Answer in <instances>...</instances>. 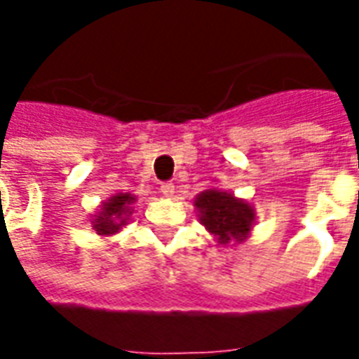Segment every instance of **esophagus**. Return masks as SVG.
I'll return each mask as SVG.
<instances>
[{"instance_id":"esophagus-1","label":"esophagus","mask_w":359,"mask_h":359,"mask_svg":"<svg viewBox=\"0 0 359 359\" xmlns=\"http://www.w3.org/2000/svg\"><path fill=\"white\" fill-rule=\"evenodd\" d=\"M159 190H161V194L167 196V198H172L175 196V184L172 182H161V187H159Z\"/></svg>"}]
</instances>
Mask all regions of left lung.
Returning <instances> with one entry per match:
<instances>
[{"label": "left lung", "mask_w": 359, "mask_h": 359, "mask_svg": "<svg viewBox=\"0 0 359 359\" xmlns=\"http://www.w3.org/2000/svg\"><path fill=\"white\" fill-rule=\"evenodd\" d=\"M194 205L200 213V223L219 244H241L248 238L256 219L254 208L248 202L234 198L231 192L210 188L198 194Z\"/></svg>", "instance_id": "left-lung-1"}]
</instances>
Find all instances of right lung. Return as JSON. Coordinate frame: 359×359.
Masks as SVG:
<instances>
[{"mask_svg":"<svg viewBox=\"0 0 359 359\" xmlns=\"http://www.w3.org/2000/svg\"><path fill=\"white\" fill-rule=\"evenodd\" d=\"M134 202H136V198L128 192H121V194L107 198L102 203L100 211L92 217V226L95 233L102 236H111V234L118 233L128 223Z\"/></svg>","mask_w":359,"mask_h":359,"instance_id":"1","label":"right lung"}]
</instances>
